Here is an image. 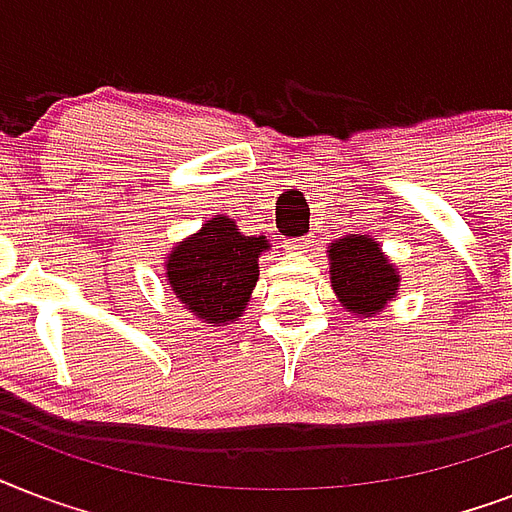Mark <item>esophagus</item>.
I'll list each match as a JSON object with an SVG mask.
<instances>
[{
    "label": "esophagus",
    "instance_id": "obj_1",
    "mask_svg": "<svg viewBox=\"0 0 512 512\" xmlns=\"http://www.w3.org/2000/svg\"><path fill=\"white\" fill-rule=\"evenodd\" d=\"M312 243H315V240H312L310 235L293 237V240H288V251H291L293 256H301V253H310Z\"/></svg>",
    "mask_w": 512,
    "mask_h": 512
}]
</instances>
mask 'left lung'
Wrapping results in <instances>:
<instances>
[{
	"label": "left lung",
	"mask_w": 512,
	"mask_h": 512,
	"mask_svg": "<svg viewBox=\"0 0 512 512\" xmlns=\"http://www.w3.org/2000/svg\"><path fill=\"white\" fill-rule=\"evenodd\" d=\"M331 288L344 310L374 318L390 307L400 288V272L379 240L371 235H344L328 243Z\"/></svg>",
	"instance_id": "8db88e82"
}]
</instances>
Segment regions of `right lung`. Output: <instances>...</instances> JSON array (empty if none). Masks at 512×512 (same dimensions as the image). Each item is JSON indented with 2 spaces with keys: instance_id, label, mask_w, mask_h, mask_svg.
Segmentation results:
<instances>
[{
  "instance_id": "add662e5",
  "label": "right lung",
  "mask_w": 512,
  "mask_h": 512,
  "mask_svg": "<svg viewBox=\"0 0 512 512\" xmlns=\"http://www.w3.org/2000/svg\"><path fill=\"white\" fill-rule=\"evenodd\" d=\"M272 245L264 235H243L235 219L213 216L165 256L170 293L192 318L229 326L245 315L259 280L261 253Z\"/></svg>"
}]
</instances>
